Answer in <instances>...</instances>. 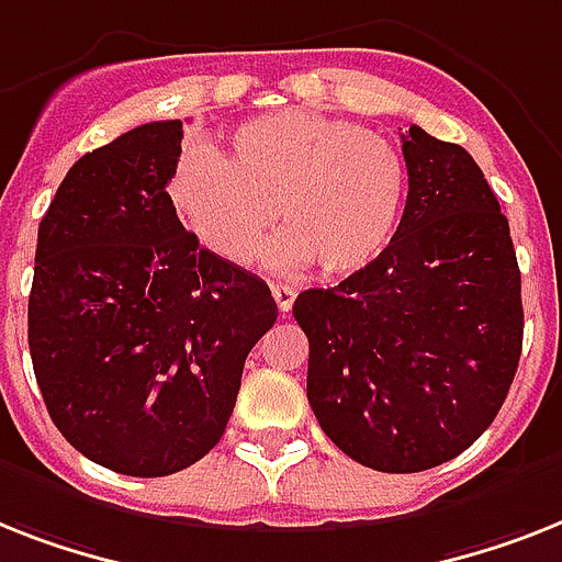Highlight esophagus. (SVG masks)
<instances>
[{"label":"esophagus","instance_id":"obj_1","mask_svg":"<svg viewBox=\"0 0 562 562\" xmlns=\"http://www.w3.org/2000/svg\"><path fill=\"white\" fill-rule=\"evenodd\" d=\"M270 290H272V299H276L278 310H281V313H290L292 301H295V290H292L290 284H272Z\"/></svg>","mask_w":562,"mask_h":562}]
</instances>
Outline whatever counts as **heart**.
Returning <instances> with one entry per match:
<instances>
[{"instance_id": "obj_1", "label": "heart", "mask_w": 562, "mask_h": 562, "mask_svg": "<svg viewBox=\"0 0 562 562\" xmlns=\"http://www.w3.org/2000/svg\"><path fill=\"white\" fill-rule=\"evenodd\" d=\"M171 201L224 261H249L278 215L290 229L276 263L353 276L391 247L407 203V164L382 134L313 111H281L232 134L229 157L198 146L171 178Z\"/></svg>"}]
</instances>
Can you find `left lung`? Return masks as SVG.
<instances>
[{
    "label": "left lung",
    "mask_w": 562,
    "mask_h": 562,
    "mask_svg": "<svg viewBox=\"0 0 562 562\" xmlns=\"http://www.w3.org/2000/svg\"><path fill=\"white\" fill-rule=\"evenodd\" d=\"M407 203L391 247L292 315L310 338L307 398L333 442L384 474L428 471L499 414L522 350L508 217L474 157L411 125Z\"/></svg>",
    "instance_id": "8db88e82"
}]
</instances>
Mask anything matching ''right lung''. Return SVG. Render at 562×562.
Segmentation results:
<instances>
[{"label":"right lung","mask_w":562,"mask_h":562,"mask_svg":"<svg viewBox=\"0 0 562 562\" xmlns=\"http://www.w3.org/2000/svg\"><path fill=\"white\" fill-rule=\"evenodd\" d=\"M183 123L82 155L40 221L27 345L50 419L97 465L166 476L224 437L270 286L183 229L169 180Z\"/></svg>","instance_id":"add662e5"}]
</instances>
